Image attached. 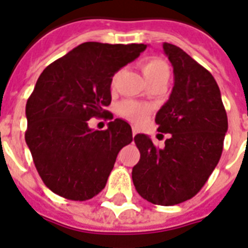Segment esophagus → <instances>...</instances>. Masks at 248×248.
Returning a JSON list of instances; mask_svg holds the SVG:
<instances>
[{
	"instance_id": "obj_1",
	"label": "esophagus",
	"mask_w": 248,
	"mask_h": 248,
	"mask_svg": "<svg viewBox=\"0 0 248 248\" xmlns=\"http://www.w3.org/2000/svg\"><path fill=\"white\" fill-rule=\"evenodd\" d=\"M137 128H132V137H135L137 135Z\"/></svg>"
}]
</instances>
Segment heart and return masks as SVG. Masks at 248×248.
I'll return each instance as SVG.
<instances>
[{"label":"heart","mask_w":248,"mask_h":248,"mask_svg":"<svg viewBox=\"0 0 248 248\" xmlns=\"http://www.w3.org/2000/svg\"><path fill=\"white\" fill-rule=\"evenodd\" d=\"M141 71L144 78L149 84L156 82H168L170 77V67L168 62L158 57H149L145 58L140 63ZM117 79V74L113 77L111 84H114ZM118 113L126 120L131 121L134 124H140L148 117L149 108L141 103H137L132 100H124L118 105Z\"/></svg>","instance_id":"b5f03b06"}]
</instances>
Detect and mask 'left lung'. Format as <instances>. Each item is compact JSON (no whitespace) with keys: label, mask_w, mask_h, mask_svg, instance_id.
<instances>
[{"label":"left lung","mask_w":248,"mask_h":248,"mask_svg":"<svg viewBox=\"0 0 248 248\" xmlns=\"http://www.w3.org/2000/svg\"><path fill=\"white\" fill-rule=\"evenodd\" d=\"M164 52L174 87L155 121L158 131L171 137L162 149L144 134L134 138L140 160L132 168V182L149 203L175 205L195 196L218 164L228 116L212 74L175 45L164 43Z\"/></svg>","instance_id":"1"}]
</instances>
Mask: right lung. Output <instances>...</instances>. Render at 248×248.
<instances>
[{
	"mask_svg": "<svg viewBox=\"0 0 248 248\" xmlns=\"http://www.w3.org/2000/svg\"><path fill=\"white\" fill-rule=\"evenodd\" d=\"M144 44L88 41L46 66L26 104V143L49 190L84 202L105 185L117 155L131 143L130 124L116 118L107 130H91V118L113 120V75L139 57Z\"/></svg>",
	"mask_w": 248,
	"mask_h": 248,
	"instance_id": "add662e5",
	"label": "right lung"
}]
</instances>
